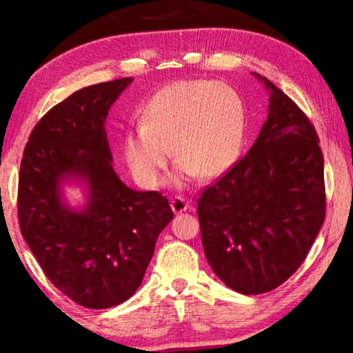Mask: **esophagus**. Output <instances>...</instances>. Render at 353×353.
<instances>
[{"instance_id":"1","label":"esophagus","mask_w":353,"mask_h":353,"mask_svg":"<svg viewBox=\"0 0 353 353\" xmlns=\"http://www.w3.org/2000/svg\"><path fill=\"white\" fill-rule=\"evenodd\" d=\"M188 207H190V202L185 201L183 198H172V199H171V208H172V212L177 213V214L187 212Z\"/></svg>"}]
</instances>
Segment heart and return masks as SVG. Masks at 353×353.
Wrapping results in <instances>:
<instances>
[{"instance_id": "heart-1", "label": "heart", "mask_w": 353, "mask_h": 353, "mask_svg": "<svg viewBox=\"0 0 353 353\" xmlns=\"http://www.w3.org/2000/svg\"><path fill=\"white\" fill-rule=\"evenodd\" d=\"M140 126L123 135V155L143 188L162 185L170 160H177L174 185L199 174L214 179L232 168L241 152L246 110L240 94L224 82L176 81L146 99Z\"/></svg>"}]
</instances>
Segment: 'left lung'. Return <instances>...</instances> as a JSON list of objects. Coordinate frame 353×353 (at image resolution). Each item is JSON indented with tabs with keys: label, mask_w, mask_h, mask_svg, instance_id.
<instances>
[{
	"label": "left lung",
	"mask_w": 353,
	"mask_h": 353,
	"mask_svg": "<svg viewBox=\"0 0 353 353\" xmlns=\"http://www.w3.org/2000/svg\"><path fill=\"white\" fill-rule=\"evenodd\" d=\"M268 118L246 157L198 199L208 265L241 294L286 282L305 260L325 216L324 159L318 134L271 81Z\"/></svg>",
	"instance_id": "obj_1"
}]
</instances>
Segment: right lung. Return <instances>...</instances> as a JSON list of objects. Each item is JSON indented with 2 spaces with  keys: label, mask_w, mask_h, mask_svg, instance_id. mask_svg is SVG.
Instances as JSON below:
<instances>
[{
  "label": "right lung",
  "mask_w": 353,
  "mask_h": 353,
  "mask_svg": "<svg viewBox=\"0 0 353 353\" xmlns=\"http://www.w3.org/2000/svg\"><path fill=\"white\" fill-rule=\"evenodd\" d=\"M132 81L70 94L37 123L21 159V235L51 283L87 308L119 305L139 290L174 216L165 196L129 188L113 170L105 119ZM67 184L83 190L82 206L64 198Z\"/></svg>",
  "instance_id": "1"
}]
</instances>
